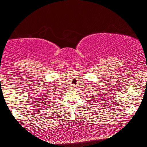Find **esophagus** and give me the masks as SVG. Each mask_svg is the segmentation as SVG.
Listing matches in <instances>:
<instances>
[{
	"label": "esophagus",
	"instance_id": "34e87169",
	"mask_svg": "<svg viewBox=\"0 0 147 147\" xmlns=\"http://www.w3.org/2000/svg\"><path fill=\"white\" fill-rule=\"evenodd\" d=\"M75 87V85H73V88H74Z\"/></svg>",
	"mask_w": 147,
	"mask_h": 147
}]
</instances>
